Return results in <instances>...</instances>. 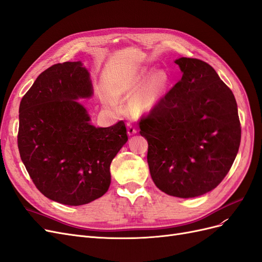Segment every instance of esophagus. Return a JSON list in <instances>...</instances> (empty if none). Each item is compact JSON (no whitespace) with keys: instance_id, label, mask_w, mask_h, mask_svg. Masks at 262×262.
I'll return each mask as SVG.
<instances>
[{"instance_id":"1","label":"esophagus","mask_w":262,"mask_h":262,"mask_svg":"<svg viewBox=\"0 0 262 262\" xmlns=\"http://www.w3.org/2000/svg\"><path fill=\"white\" fill-rule=\"evenodd\" d=\"M126 128H128V134L129 136H133V134H136L138 131H137V128L136 125H134L133 123L131 122H128L126 123Z\"/></svg>"}]
</instances>
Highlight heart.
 <instances>
[{
    "mask_svg": "<svg viewBox=\"0 0 262 262\" xmlns=\"http://www.w3.org/2000/svg\"><path fill=\"white\" fill-rule=\"evenodd\" d=\"M143 84V80L136 82L130 85L131 91H138L140 86ZM166 85H167V77L164 73L156 74L153 80L147 85L145 92L136 100V106L139 110H148L152 108L156 102L160 100L163 95Z\"/></svg>",
    "mask_w": 262,
    "mask_h": 262,
    "instance_id": "obj_1",
    "label": "heart"
}]
</instances>
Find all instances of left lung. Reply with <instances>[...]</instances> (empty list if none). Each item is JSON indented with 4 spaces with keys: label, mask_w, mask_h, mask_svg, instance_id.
I'll use <instances>...</instances> for the list:
<instances>
[{
    "label": "left lung",
    "mask_w": 262,
    "mask_h": 262,
    "mask_svg": "<svg viewBox=\"0 0 262 262\" xmlns=\"http://www.w3.org/2000/svg\"><path fill=\"white\" fill-rule=\"evenodd\" d=\"M181 80L139 120L147 140V163L156 187L193 198L217 187L238 152L242 126L236 99L210 64L175 61Z\"/></svg>",
    "instance_id": "obj_1"
}]
</instances>
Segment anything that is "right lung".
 <instances>
[{"label":"right lung","instance_id":"1","mask_svg":"<svg viewBox=\"0 0 262 262\" xmlns=\"http://www.w3.org/2000/svg\"><path fill=\"white\" fill-rule=\"evenodd\" d=\"M92 95L82 63L63 62L43 71L19 105L21 161L39 191L62 204L82 205L104 195L110 164L128 141L122 120L108 128L90 123L75 99Z\"/></svg>","mask_w":262,"mask_h":262}]
</instances>
